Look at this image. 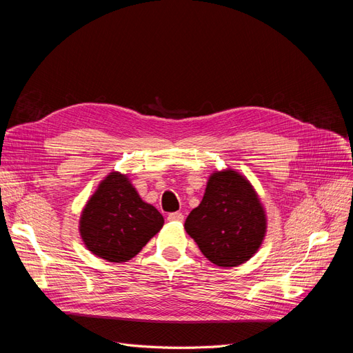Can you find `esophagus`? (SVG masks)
<instances>
[{
    "label": "esophagus",
    "instance_id": "obj_1",
    "mask_svg": "<svg viewBox=\"0 0 353 353\" xmlns=\"http://www.w3.org/2000/svg\"><path fill=\"white\" fill-rule=\"evenodd\" d=\"M168 221L170 222H183L184 221V215L181 212H174V213H169L168 215Z\"/></svg>",
    "mask_w": 353,
    "mask_h": 353
}]
</instances>
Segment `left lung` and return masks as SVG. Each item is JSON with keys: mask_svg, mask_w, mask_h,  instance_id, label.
Masks as SVG:
<instances>
[{"mask_svg": "<svg viewBox=\"0 0 353 353\" xmlns=\"http://www.w3.org/2000/svg\"><path fill=\"white\" fill-rule=\"evenodd\" d=\"M185 231L200 252L222 268L248 262L266 234V215L250 181L234 169L215 170Z\"/></svg>", "mask_w": 353, "mask_h": 353, "instance_id": "obj_1", "label": "left lung"}]
</instances>
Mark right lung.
I'll return each instance as SVG.
<instances>
[{
    "label": "right lung",
    "instance_id": "add662e5",
    "mask_svg": "<svg viewBox=\"0 0 353 353\" xmlns=\"http://www.w3.org/2000/svg\"><path fill=\"white\" fill-rule=\"evenodd\" d=\"M163 223L160 212L140 197L130 178L110 172L85 205L79 232L92 254L122 263L138 254Z\"/></svg>",
    "mask_w": 353,
    "mask_h": 353
}]
</instances>
